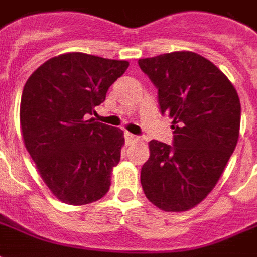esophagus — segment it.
Returning a JSON list of instances; mask_svg holds the SVG:
<instances>
[{
    "mask_svg": "<svg viewBox=\"0 0 257 257\" xmlns=\"http://www.w3.org/2000/svg\"><path fill=\"white\" fill-rule=\"evenodd\" d=\"M139 139L138 136H135V135L129 134V132H125V140H126V143H132V142H136V140Z\"/></svg>",
    "mask_w": 257,
    "mask_h": 257,
    "instance_id": "esophagus-1",
    "label": "esophagus"
}]
</instances>
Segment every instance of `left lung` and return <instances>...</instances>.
<instances>
[{"mask_svg":"<svg viewBox=\"0 0 257 257\" xmlns=\"http://www.w3.org/2000/svg\"><path fill=\"white\" fill-rule=\"evenodd\" d=\"M139 66L158 89L161 112L173 119V146L151 140L140 183L157 208L186 212L213 190L237 146L239 97L220 68L198 53H164L139 59Z\"/></svg>","mask_w":257,"mask_h":257,"instance_id":"8db88e82","label":"left lung"}]
</instances>
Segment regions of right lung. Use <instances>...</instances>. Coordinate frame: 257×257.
Instances as JSON below:
<instances>
[{
  "instance_id": "right-lung-1",
  "label": "right lung",
  "mask_w": 257,
  "mask_h": 257,
  "mask_svg": "<svg viewBox=\"0 0 257 257\" xmlns=\"http://www.w3.org/2000/svg\"><path fill=\"white\" fill-rule=\"evenodd\" d=\"M128 66L126 60L68 52L42 63L26 82L23 142L44 183L64 204H90L110 190L123 132L86 117Z\"/></svg>"
}]
</instances>
